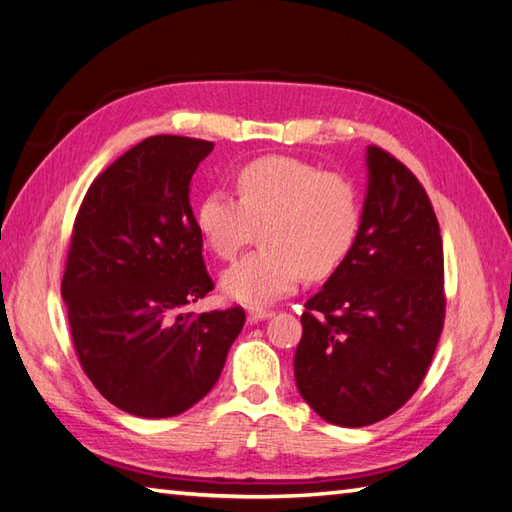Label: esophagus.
Segmentation results:
<instances>
[{
    "label": "esophagus",
    "mask_w": 512,
    "mask_h": 512,
    "mask_svg": "<svg viewBox=\"0 0 512 512\" xmlns=\"http://www.w3.org/2000/svg\"><path fill=\"white\" fill-rule=\"evenodd\" d=\"M270 316L272 310H266V307H248V320H251V323H257V320H264Z\"/></svg>",
    "instance_id": "obj_1"
}]
</instances>
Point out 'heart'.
Wrapping results in <instances>:
<instances>
[{
	"mask_svg": "<svg viewBox=\"0 0 512 512\" xmlns=\"http://www.w3.org/2000/svg\"><path fill=\"white\" fill-rule=\"evenodd\" d=\"M237 198L224 189L202 196L196 227L220 259H233L259 231L261 246L224 270L231 299L264 305L307 279L342 266L358 240L362 196L349 176L292 157H261L237 172Z\"/></svg>",
	"mask_w": 512,
	"mask_h": 512,
	"instance_id": "heart-1",
	"label": "heart"
}]
</instances>
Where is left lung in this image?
<instances>
[{
    "instance_id": "obj_1",
    "label": "left lung",
    "mask_w": 512,
    "mask_h": 512,
    "mask_svg": "<svg viewBox=\"0 0 512 512\" xmlns=\"http://www.w3.org/2000/svg\"><path fill=\"white\" fill-rule=\"evenodd\" d=\"M368 192L349 257L305 303L294 353L301 397L325 421L364 427L421 386L445 323L443 237L430 196L368 146Z\"/></svg>"
}]
</instances>
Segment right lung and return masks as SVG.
I'll return each instance as SVG.
<instances>
[{
  "mask_svg": "<svg viewBox=\"0 0 512 512\" xmlns=\"http://www.w3.org/2000/svg\"><path fill=\"white\" fill-rule=\"evenodd\" d=\"M211 141L154 135L87 189L61 294L82 371L100 395L144 419L192 408L218 382L244 327L240 305L183 312L213 290L189 181Z\"/></svg>",
  "mask_w": 512,
  "mask_h": 512,
  "instance_id": "right-lung-1",
  "label": "right lung"
}]
</instances>
